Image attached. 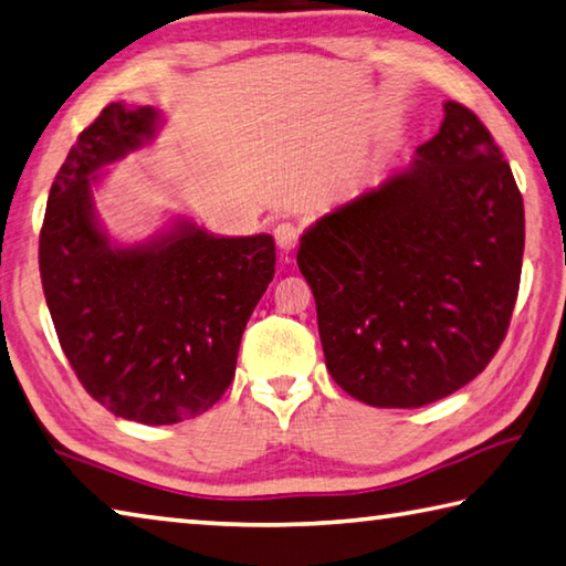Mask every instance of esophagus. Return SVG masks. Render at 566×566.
<instances>
[{"label": "esophagus", "instance_id": "obj_1", "mask_svg": "<svg viewBox=\"0 0 566 566\" xmlns=\"http://www.w3.org/2000/svg\"><path fill=\"white\" fill-rule=\"evenodd\" d=\"M300 234L302 230L296 228L294 222H280L274 228V240H276V248H280V252H292L296 248V242H300Z\"/></svg>", "mask_w": 566, "mask_h": 566}]
</instances>
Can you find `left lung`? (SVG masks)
I'll return each mask as SVG.
<instances>
[{"label": "left lung", "instance_id": "8db88e82", "mask_svg": "<svg viewBox=\"0 0 566 566\" xmlns=\"http://www.w3.org/2000/svg\"><path fill=\"white\" fill-rule=\"evenodd\" d=\"M525 205L475 113L448 101L403 172L324 214L296 264L326 368L376 408H420L470 384L505 342Z\"/></svg>", "mask_w": 566, "mask_h": 566}]
</instances>
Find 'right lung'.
Masks as SVG:
<instances>
[{"label": "right lung", "instance_id": "add662e5", "mask_svg": "<svg viewBox=\"0 0 566 566\" xmlns=\"http://www.w3.org/2000/svg\"><path fill=\"white\" fill-rule=\"evenodd\" d=\"M153 108L111 104L81 130L51 185L39 272L59 344L86 394L113 416L170 426L232 384L240 342L274 276L270 234L214 238L190 222L136 248L98 230L94 172L156 130Z\"/></svg>", "mask_w": 566, "mask_h": 566}]
</instances>
